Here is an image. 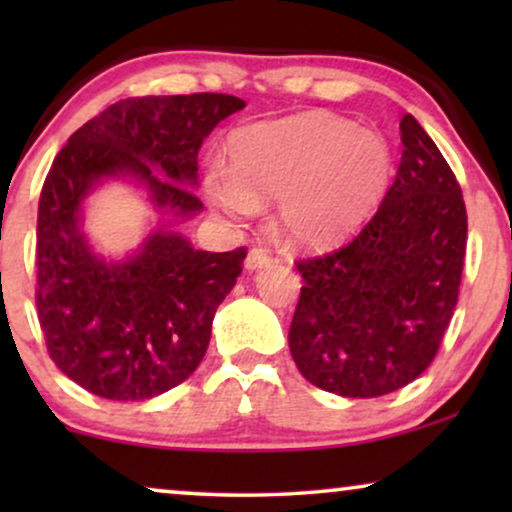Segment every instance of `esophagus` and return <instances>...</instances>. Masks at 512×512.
<instances>
[{
    "mask_svg": "<svg viewBox=\"0 0 512 512\" xmlns=\"http://www.w3.org/2000/svg\"><path fill=\"white\" fill-rule=\"evenodd\" d=\"M270 265H272V258L265 249H251L247 258H244V270H249V272L270 268Z\"/></svg>",
    "mask_w": 512,
    "mask_h": 512,
    "instance_id": "34e87169",
    "label": "esophagus"
}]
</instances>
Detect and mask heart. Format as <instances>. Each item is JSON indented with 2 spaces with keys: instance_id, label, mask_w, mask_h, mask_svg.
<instances>
[{
  "instance_id": "b5f03b06",
  "label": "heart",
  "mask_w": 512,
  "mask_h": 512,
  "mask_svg": "<svg viewBox=\"0 0 512 512\" xmlns=\"http://www.w3.org/2000/svg\"><path fill=\"white\" fill-rule=\"evenodd\" d=\"M228 166L205 172L216 212L249 219L277 198V228L296 247H324L373 212L394 174L382 132L326 111L244 125L228 139Z\"/></svg>"
}]
</instances>
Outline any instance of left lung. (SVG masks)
Masks as SVG:
<instances>
[{"instance_id": "8db88e82", "label": "left lung", "mask_w": 512, "mask_h": 512, "mask_svg": "<svg viewBox=\"0 0 512 512\" xmlns=\"http://www.w3.org/2000/svg\"><path fill=\"white\" fill-rule=\"evenodd\" d=\"M401 165L366 226L296 268L289 328L300 375L345 398H375L429 368L450 326L466 254V207L443 153L401 118Z\"/></svg>"}]
</instances>
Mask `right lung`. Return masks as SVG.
<instances>
[{"instance_id":"1","label":"right lung","mask_w":512,"mask_h":512,"mask_svg":"<svg viewBox=\"0 0 512 512\" xmlns=\"http://www.w3.org/2000/svg\"><path fill=\"white\" fill-rule=\"evenodd\" d=\"M240 109L244 100L221 93L132 97L55 156L39 198V324L55 366L90 394L146 401L200 366L247 251H200L172 226L202 212L198 151ZM109 180L142 190L157 212L121 259L100 255L82 228L87 198Z\"/></svg>"}]
</instances>
